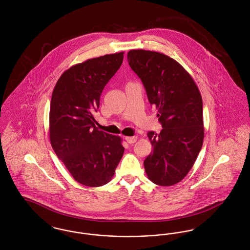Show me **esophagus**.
<instances>
[{
  "mask_svg": "<svg viewBox=\"0 0 250 250\" xmlns=\"http://www.w3.org/2000/svg\"><path fill=\"white\" fill-rule=\"evenodd\" d=\"M137 140H138V137H136V136H134V137H125V141L127 143H130V144L136 143Z\"/></svg>",
  "mask_w": 250,
  "mask_h": 250,
  "instance_id": "1",
  "label": "esophagus"
}]
</instances>
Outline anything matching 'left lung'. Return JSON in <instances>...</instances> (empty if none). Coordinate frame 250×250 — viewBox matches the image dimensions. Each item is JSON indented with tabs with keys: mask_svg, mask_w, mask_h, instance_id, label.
I'll return each mask as SVG.
<instances>
[{
	"mask_svg": "<svg viewBox=\"0 0 250 250\" xmlns=\"http://www.w3.org/2000/svg\"><path fill=\"white\" fill-rule=\"evenodd\" d=\"M127 60L163 127L159 134H147L154 149L143 162L146 174L155 185H175L187 176L202 149V95L189 73L163 53L132 49Z\"/></svg>",
	"mask_w": 250,
	"mask_h": 250,
	"instance_id": "8db88e82",
	"label": "left lung"
}]
</instances>
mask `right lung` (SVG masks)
<instances>
[{"instance_id":"1","label":"right lung","mask_w":250,"mask_h":250,"mask_svg":"<svg viewBox=\"0 0 250 250\" xmlns=\"http://www.w3.org/2000/svg\"><path fill=\"white\" fill-rule=\"evenodd\" d=\"M124 52L87 60L63 72L49 108L50 144L73 178L101 187L114 175L125 148L119 136L98 130L94 114L106 84L119 69Z\"/></svg>"}]
</instances>
